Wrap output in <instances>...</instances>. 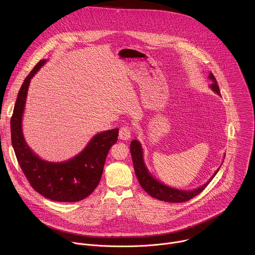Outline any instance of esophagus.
Masks as SVG:
<instances>
[{"mask_svg": "<svg viewBox=\"0 0 255 255\" xmlns=\"http://www.w3.org/2000/svg\"><path fill=\"white\" fill-rule=\"evenodd\" d=\"M132 134V129L129 126H122L119 131V137L122 140H128L131 138Z\"/></svg>", "mask_w": 255, "mask_h": 255, "instance_id": "1", "label": "esophagus"}]
</instances>
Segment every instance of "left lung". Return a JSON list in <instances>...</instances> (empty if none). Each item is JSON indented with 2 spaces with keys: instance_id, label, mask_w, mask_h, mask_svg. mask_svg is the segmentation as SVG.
<instances>
[{
  "instance_id": "obj_1",
  "label": "left lung",
  "mask_w": 255,
  "mask_h": 255,
  "mask_svg": "<svg viewBox=\"0 0 255 255\" xmlns=\"http://www.w3.org/2000/svg\"><path fill=\"white\" fill-rule=\"evenodd\" d=\"M209 78L212 80L213 84L210 86L211 89L217 93L219 96H221L220 93V89L219 86L217 84V81L214 77L213 74H210ZM130 151H131V155H132V160H133V166H134V170L136 173V176L139 180V184L142 187V189L146 192L148 195H150L151 197L160 200V201H164V202H169V203H183V202H187L190 201L191 199H193L194 197L198 196L201 192H203L205 190V188L210 184V181L213 179V177L216 175L217 171L214 173V175L212 176V178L207 181V184H205L204 186H202L201 188L195 190V191H180V190H175L172 188H168L166 186H164L163 184L159 183L155 178H153V176H151V174L148 172L146 166H145L144 162H143V157H142V148L141 145L137 140H133L130 144Z\"/></svg>"
}]
</instances>
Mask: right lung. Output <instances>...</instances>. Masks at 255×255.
Returning a JSON list of instances; mask_svg holds the SVG:
<instances>
[{
    "label": "right lung",
    "instance_id": "add662e5",
    "mask_svg": "<svg viewBox=\"0 0 255 255\" xmlns=\"http://www.w3.org/2000/svg\"><path fill=\"white\" fill-rule=\"evenodd\" d=\"M45 61L42 59L34 66L19 90L11 118L12 145L20 167L35 192L55 202H79L99 185L106 157L117 142L119 129L97 134L79 155L65 162H47L36 156L24 140L21 123L30 80Z\"/></svg>",
    "mask_w": 255,
    "mask_h": 255
}]
</instances>
